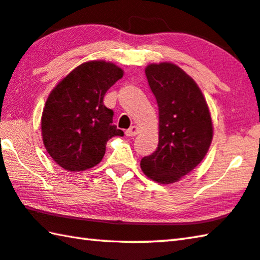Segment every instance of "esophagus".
I'll return each instance as SVG.
<instances>
[{"mask_svg":"<svg viewBox=\"0 0 260 260\" xmlns=\"http://www.w3.org/2000/svg\"><path fill=\"white\" fill-rule=\"evenodd\" d=\"M139 133H140V129H139L138 126H132L131 128L126 131L127 136H135V135H138Z\"/></svg>","mask_w":260,"mask_h":260,"instance_id":"esophagus-1","label":"esophagus"}]
</instances>
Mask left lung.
<instances>
[{
    "instance_id": "left-lung-1",
    "label": "left lung",
    "mask_w": 260,
    "mask_h": 260,
    "mask_svg": "<svg viewBox=\"0 0 260 260\" xmlns=\"http://www.w3.org/2000/svg\"><path fill=\"white\" fill-rule=\"evenodd\" d=\"M146 76L159 116L158 148L141 160V170L160 184L178 182L209 151L213 125L200 87L178 65L149 64Z\"/></svg>"
}]
</instances>
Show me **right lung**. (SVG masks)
<instances>
[{
  "label": "right lung",
  "mask_w": 260,
  "mask_h": 260,
  "mask_svg": "<svg viewBox=\"0 0 260 260\" xmlns=\"http://www.w3.org/2000/svg\"><path fill=\"white\" fill-rule=\"evenodd\" d=\"M124 76L111 61L89 60L72 70L50 91L41 117L42 140L50 157L70 172L102 160L105 146L124 132L112 125L104 95Z\"/></svg>",
  "instance_id": "obj_1"
}]
</instances>
